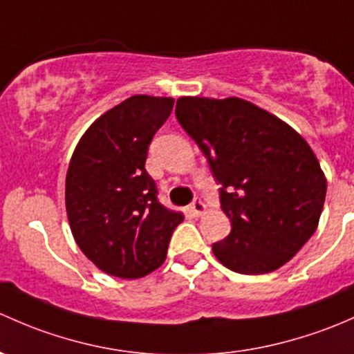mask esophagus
Here are the masks:
<instances>
[{
	"instance_id": "esophagus-1",
	"label": "esophagus",
	"mask_w": 354,
	"mask_h": 354,
	"mask_svg": "<svg viewBox=\"0 0 354 354\" xmlns=\"http://www.w3.org/2000/svg\"><path fill=\"white\" fill-rule=\"evenodd\" d=\"M191 211H192V214H194V216H201L204 211H206V204H204L201 199L196 198L194 201L191 203Z\"/></svg>"
}]
</instances>
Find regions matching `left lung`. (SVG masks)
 <instances>
[{
  "label": "left lung",
  "instance_id": "obj_1",
  "mask_svg": "<svg viewBox=\"0 0 354 354\" xmlns=\"http://www.w3.org/2000/svg\"><path fill=\"white\" fill-rule=\"evenodd\" d=\"M177 121L198 143L232 232L213 254L240 274L286 264L319 225L327 180L307 141L264 109L230 97H180Z\"/></svg>",
  "mask_w": 354,
  "mask_h": 354
}]
</instances>
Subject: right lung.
Returning a JSON list of instances; mask_svg holds the SVG:
<instances>
[{
	"mask_svg": "<svg viewBox=\"0 0 354 354\" xmlns=\"http://www.w3.org/2000/svg\"><path fill=\"white\" fill-rule=\"evenodd\" d=\"M174 98L133 95L97 119L66 174V213L76 243L98 269L124 279L163 264L184 214L167 209L145 162Z\"/></svg>",
	"mask_w": 354,
	"mask_h": 354,
	"instance_id": "1",
	"label": "right lung"
}]
</instances>
